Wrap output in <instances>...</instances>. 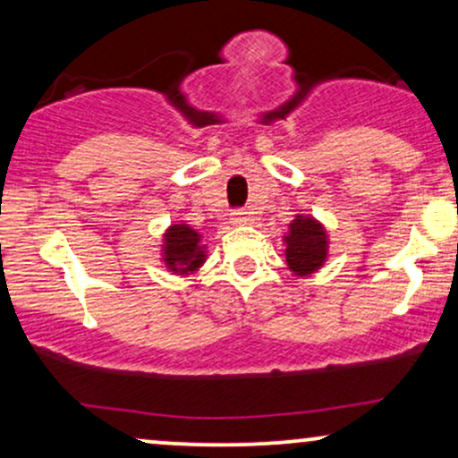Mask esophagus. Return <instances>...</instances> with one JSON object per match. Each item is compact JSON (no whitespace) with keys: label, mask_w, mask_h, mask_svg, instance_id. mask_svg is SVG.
Wrapping results in <instances>:
<instances>
[{"label":"esophagus","mask_w":458,"mask_h":458,"mask_svg":"<svg viewBox=\"0 0 458 458\" xmlns=\"http://www.w3.org/2000/svg\"><path fill=\"white\" fill-rule=\"evenodd\" d=\"M230 222L241 225V224H247L250 222V211L247 208H234L233 215H230Z\"/></svg>","instance_id":"1"}]
</instances>
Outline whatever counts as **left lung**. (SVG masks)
<instances>
[{
	"label": "left lung",
	"mask_w": 458,
	"mask_h": 458,
	"mask_svg": "<svg viewBox=\"0 0 458 458\" xmlns=\"http://www.w3.org/2000/svg\"><path fill=\"white\" fill-rule=\"evenodd\" d=\"M286 262L299 276L317 271L325 260V239L323 228L314 219L299 217L291 224V234L286 236Z\"/></svg>",
	"instance_id": "1"
}]
</instances>
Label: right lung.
I'll use <instances>...</instances> for the list:
<instances>
[{"label":"right lung","instance_id":"add662e5","mask_svg":"<svg viewBox=\"0 0 458 458\" xmlns=\"http://www.w3.org/2000/svg\"><path fill=\"white\" fill-rule=\"evenodd\" d=\"M165 262L172 271L187 273L198 269L204 262V251L199 250V236L187 225H172L165 234Z\"/></svg>","mask_w":458,"mask_h":458}]
</instances>
